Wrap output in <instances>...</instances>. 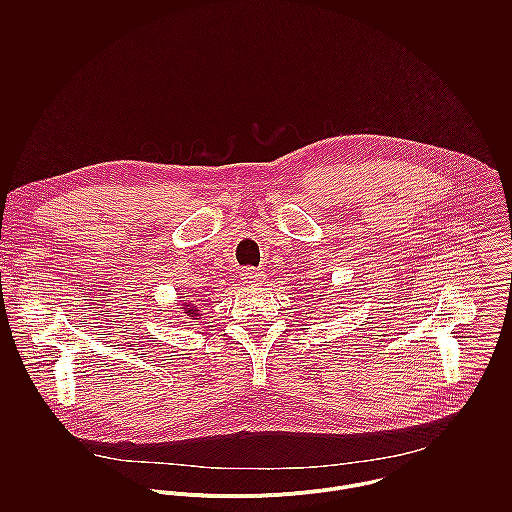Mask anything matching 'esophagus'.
<instances>
[{"mask_svg":"<svg viewBox=\"0 0 512 512\" xmlns=\"http://www.w3.org/2000/svg\"><path fill=\"white\" fill-rule=\"evenodd\" d=\"M244 280H246V284H250V286H258V284H262L264 282V272H258V270H254V268H248V270H244Z\"/></svg>","mask_w":512,"mask_h":512,"instance_id":"obj_1","label":"esophagus"}]
</instances>
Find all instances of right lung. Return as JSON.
<instances>
[{
    "instance_id": "right-lung-1",
    "label": "right lung",
    "mask_w": 512,
    "mask_h": 512,
    "mask_svg": "<svg viewBox=\"0 0 512 512\" xmlns=\"http://www.w3.org/2000/svg\"><path fill=\"white\" fill-rule=\"evenodd\" d=\"M181 305H183V307H181V309H183V313H185L189 319H199V315H201L199 311H201V309H199L193 301H189V299H181Z\"/></svg>"
}]
</instances>
